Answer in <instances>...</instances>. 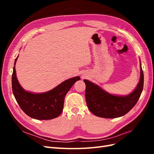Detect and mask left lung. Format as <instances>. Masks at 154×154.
<instances>
[{
	"label": "left lung",
	"mask_w": 154,
	"mask_h": 154,
	"mask_svg": "<svg viewBox=\"0 0 154 154\" xmlns=\"http://www.w3.org/2000/svg\"><path fill=\"white\" fill-rule=\"evenodd\" d=\"M140 79L135 90L127 96H116L106 92L97 85L84 80L85 98L88 109L96 116L116 118L125 115L137 103L143 89L144 74L140 63Z\"/></svg>",
	"instance_id": "8db88e82"
}]
</instances>
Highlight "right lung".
<instances>
[{"label": "right lung", "mask_w": 154, "mask_h": 154, "mask_svg": "<svg viewBox=\"0 0 154 154\" xmlns=\"http://www.w3.org/2000/svg\"><path fill=\"white\" fill-rule=\"evenodd\" d=\"M15 60L12 74V90L18 104L25 114L38 120L52 119L58 117L63 109L64 99L70 88L80 78L76 76L63 82L49 91L32 93L25 91L18 83Z\"/></svg>", "instance_id": "right-lung-1"}]
</instances>
